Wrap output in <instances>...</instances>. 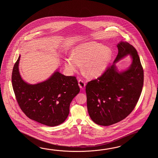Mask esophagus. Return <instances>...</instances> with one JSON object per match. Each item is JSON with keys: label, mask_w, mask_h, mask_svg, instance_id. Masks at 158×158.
<instances>
[{"label": "esophagus", "mask_w": 158, "mask_h": 158, "mask_svg": "<svg viewBox=\"0 0 158 158\" xmlns=\"http://www.w3.org/2000/svg\"><path fill=\"white\" fill-rule=\"evenodd\" d=\"M78 85L81 89L84 90V88L85 87V85H86L85 82L82 80H78Z\"/></svg>", "instance_id": "obj_1"}]
</instances>
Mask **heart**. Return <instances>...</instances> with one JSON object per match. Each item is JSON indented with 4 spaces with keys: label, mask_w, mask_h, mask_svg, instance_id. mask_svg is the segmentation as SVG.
Instances as JSON below:
<instances>
[{
    "label": "heart",
    "mask_w": 158,
    "mask_h": 158,
    "mask_svg": "<svg viewBox=\"0 0 158 158\" xmlns=\"http://www.w3.org/2000/svg\"><path fill=\"white\" fill-rule=\"evenodd\" d=\"M112 54L110 47L94 42H87L75 48L73 55L65 59V67L69 72H74L84 65L86 74L91 77H99L106 71Z\"/></svg>",
    "instance_id": "b5f03b06"
}]
</instances>
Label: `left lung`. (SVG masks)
Listing matches in <instances>:
<instances>
[{
  "mask_svg": "<svg viewBox=\"0 0 158 158\" xmlns=\"http://www.w3.org/2000/svg\"><path fill=\"white\" fill-rule=\"evenodd\" d=\"M117 47L114 64L86 86L89 116L95 123L102 126L114 124L127 118L137 103L143 85V69L136 49L123 41ZM128 54L132 58L131 66L119 72L115 63Z\"/></svg>",
  "mask_w": 158,
  "mask_h": 158,
  "instance_id": "left-lung-1",
  "label": "left lung"
}]
</instances>
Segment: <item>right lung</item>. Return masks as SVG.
<instances>
[{
	"label": "right lung",
	"mask_w": 158,
	"mask_h": 158,
	"mask_svg": "<svg viewBox=\"0 0 158 158\" xmlns=\"http://www.w3.org/2000/svg\"><path fill=\"white\" fill-rule=\"evenodd\" d=\"M20 59V56L14 65L12 83L21 110L30 119L48 127L62 124L69 114L71 102L80 92L76 77L57 70L47 80L27 84L19 72Z\"/></svg>",
	"instance_id": "obj_1"
}]
</instances>
